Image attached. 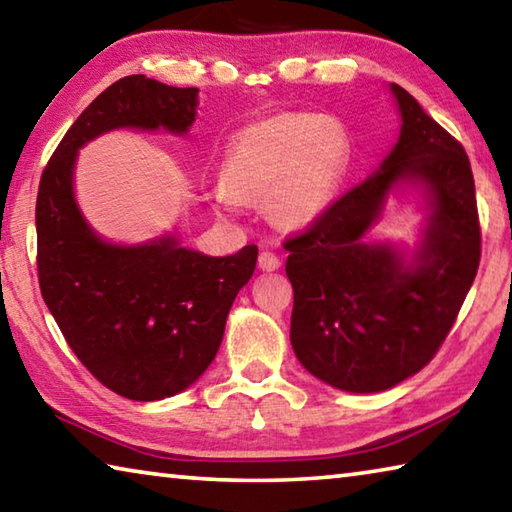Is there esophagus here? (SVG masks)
Instances as JSON below:
<instances>
[{
	"label": "esophagus",
	"instance_id": "34e87169",
	"mask_svg": "<svg viewBox=\"0 0 512 512\" xmlns=\"http://www.w3.org/2000/svg\"><path fill=\"white\" fill-rule=\"evenodd\" d=\"M257 264H259V268H262V271H277L282 262H280V257L271 253V250H264V253H259Z\"/></svg>",
	"mask_w": 512,
	"mask_h": 512
}]
</instances>
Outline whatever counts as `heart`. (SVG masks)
Here are the masks:
<instances>
[{"label":"heart","instance_id":"1","mask_svg":"<svg viewBox=\"0 0 512 512\" xmlns=\"http://www.w3.org/2000/svg\"><path fill=\"white\" fill-rule=\"evenodd\" d=\"M348 140L334 121L307 112L253 121L230 137L221 162V205L262 203L282 228H305L334 201Z\"/></svg>","mask_w":512,"mask_h":512}]
</instances>
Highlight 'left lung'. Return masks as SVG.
<instances>
[{
	"instance_id": "obj_1",
	"label": "left lung",
	"mask_w": 512,
	"mask_h": 512,
	"mask_svg": "<svg viewBox=\"0 0 512 512\" xmlns=\"http://www.w3.org/2000/svg\"><path fill=\"white\" fill-rule=\"evenodd\" d=\"M402 131L381 167L284 239L293 287L291 345L311 375L377 393L420 372L454 327L481 262L474 176L463 144L391 85ZM415 179L432 207L428 241L404 269L392 249L362 241L383 198Z\"/></svg>"
}]
</instances>
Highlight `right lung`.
Here are the masks:
<instances>
[{
  "instance_id": "obj_1",
  "label": "right lung",
  "mask_w": 512,
  "mask_h": 512,
  "mask_svg": "<svg viewBox=\"0 0 512 512\" xmlns=\"http://www.w3.org/2000/svg\"><path fill=\"white\" fill-rule=\"evenodd\" d=\"M196 97V88L124 76L74 121L38 187L42 298L94 379L137 402L185 391L210 366L232 302L255 273L257 246L228 257L180 248L176 239L110 246L74 203V160L85 142L110 128L162 126L185 133L194 124Z\"/></svg>"
}]
</instances>
